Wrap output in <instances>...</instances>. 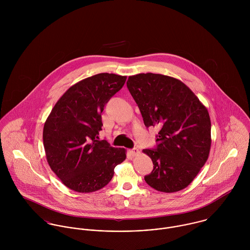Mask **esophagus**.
<instances>
[{
    "instance_id": "esophagus-1",
    "label": "esophagus",
    "mask_w": 250,
    "mask_h": 250,
    "mask_svg": "<svg viewBox=\"0 0 250 250\" xmlns=\"http://www.w3.org/2000/svg\"><path fill=\"white\" fill-rule=\"evenodd\" d=\"M130 152H131V154H132V155H134V156H137V155H139V154H140V150H139V148H137V147L133 148Z\"/></svg>"
}]
</instances>
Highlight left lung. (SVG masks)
Returning a JSON list of instances; mask_svg holds the SVG:
<instances>
[{
  "label": "left lung",
  "instance_id": "obj_1",
  "mask_svg": "<svg viewBox=\"0 0 250 250\" xmlns=\"http://www.w3.org/2000/svg\"><path fill=\"white\" fill-rule=\"evenodd\" d=\"M127 87L144 125L160 129L157 148L144 149L154 165L145 182L163 192L187 188L208 160L211 120L206 107L178 79L142 73L130 76Z\"/></svg>",
  "mask_w": 250,
  "mask_h": 250
}]
</instances>
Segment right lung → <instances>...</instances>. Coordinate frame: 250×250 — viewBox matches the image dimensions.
<instances>
[{
    "label": "right lung",
    "mask_w": 250,
    "mask_h": 250,
    "mask_svg": "<svg viewBox=\"0 0 250 250\" xmlns=\"http://www.w3.org/2000/svg\"><path fill=\"white\" fill-rule=\"evenodd\" d=\"M127 77L100 73L69 87L59 99L43 128L47 162L62 184L77 192H92L111 180L126 159L124 148L98 141L101 113Z\"/></svg>",
    "instance_id": "add662e5"
}]
</instances>
